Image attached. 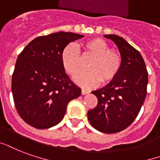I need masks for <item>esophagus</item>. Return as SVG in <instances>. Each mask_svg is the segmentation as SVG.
<instances>
[{
	"instance_id": "34e87169",
	"label": "esophagus",
	"mask_w": 160,
	"mask_h": 160,
	"mask_svg": "<svg viewBox=\"0 0 160 160\" xmlns=\"http://www.w3.org/2000/svg\"><path fill=\"white\" fill-rule=\"evenodd\" d=\"M81 93L82 95H85V94H88V93H89V91H88V90H86V89H82Z\"/></svg>"
}]
</instances>
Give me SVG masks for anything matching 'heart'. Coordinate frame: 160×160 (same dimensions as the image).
<instances>
[{"mask_svg":"<svg viewBox=\"0 0 160 160\" xmlns=\"http://www.w3.org/2000/svg\"><path fill=\"white\" fill-rule=\"evenodd\" d=\"M82 47L85 54L93 57L88 65L89 71L79 73L75 78L78 84L84 88H93L100 82L108 83L116 78L121 71V56L116 50L110 49L107 42L93 38L83 42ZM62 62L66 72L72 77L81 70V56L76 44H69L64 48Z\"/></svg>","mask_w":160,"mask_h":160,"instance_id":"b5f03b06","label":"heart"}]
</instances>
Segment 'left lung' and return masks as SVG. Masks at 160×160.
I'll return each mask as SVG.
<instances>
[{"label": "left lung", "mask_w": 160, "mask_h": 160, "mask_svg": "<svg viewBox=\"0 0 160 160\" xmlns=\"http://www.w3.org/2000/svg\"><path fill=\"white\" fill-rule=\"evenodd\" d=\"M104 36L117 45L122 64L116 78L92 92L98 104L88 110V118L96 130L116 133L129 127L138 115L147 94L148 74L138 50L120 36Z\"/></svg>", "instance_id": "1"}]
</instances>
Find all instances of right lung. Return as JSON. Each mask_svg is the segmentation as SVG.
I'll use <instances>...</instances> for the list:
<instances>
[{"mask_svg": "<svg viewBox=\"0 0 160 160\" xmlns=\"http://www.w3.org/2000/svg\"><path fill=\"white\" fill-rule=\"evenodd\" d=\"M83 35L58 32L30 42L18 56L12 78L17 111L37 129H46L62 121L67 104L81 95L65 72L62 53L70 42Z\"/></svg>", "mask_w": 160, "mask_h": 160, "instance_id": "right-lung-1", "label": "right lung"}]
</instances>
